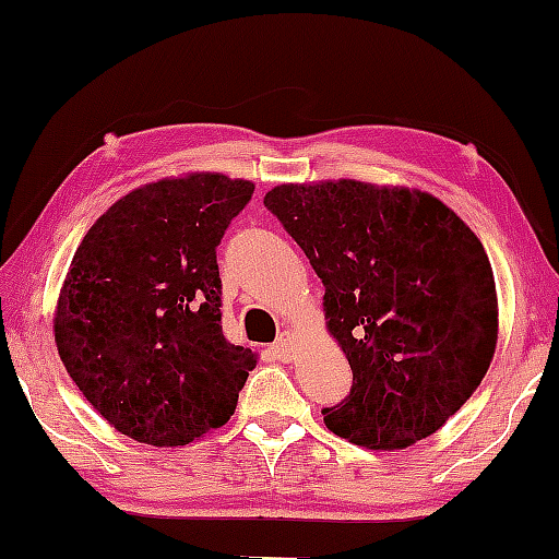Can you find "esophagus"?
I'll return each mask as SVG.
<instances>
[{
  "instance_id": "esophagus-1",
  "label": "esophagus",
  "mask_w": 559,
  "mask_h": 559,
  "mask_svg": "<svg viewBox=\"0 0 559 559\" xmlns=\"http://www.w3.org/2000/svg\"><path fill=\"white\" fill-rule=\"evenodd\" d=\"M293 341L295 338H293V333H289V331L280 333L277 343L272 346L274 358H280V361H293Z\"/></svg>"
}]
</instances>
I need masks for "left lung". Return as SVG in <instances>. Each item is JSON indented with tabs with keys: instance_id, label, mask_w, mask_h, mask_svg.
Masks as SVG:
<instances>
[{
	"instance_id": "obj_1",
	"label": "left lung",
	"mask_w": 559,
	"mask_h": 559,
	"mask_svg": "<svg viewBox=\"0 0 559 559\" xmlns=\"http://www.w3.org/2000/svg\"><path fill=\"white\" fill-rule=\"evenodd\" d=\"M264 205L323 280L325 328L354 386L323 423L369 450L438 432L476 392L499 341L484 243L440 198L361 180L282 182Z\"/></svg>"
}]
</instances>
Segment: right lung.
I'll return each instance as SVG.
<instances>
[{
    "label": "right lung",
    "instance_id": "right-lung-1",
    "mask_svg": "<svg viewBox=\"0 0 559 559\" xmlns=\"http://www.w3.org/2000/svg\"><path fill=\"white\" fill-rule=\"evenodd\" d=\"M254 182L186 173L129 190L75 249L52 333L58 356L114 430L188 445L228 423L257 354L221 331L216 247Z\"/></svg>",
    "mask_w": 559,
    "mask_h": 559
}]
</instances>
